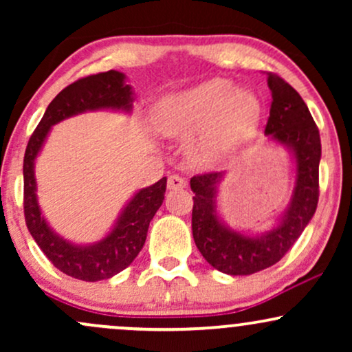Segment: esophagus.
<instances>
[{
    "label": "esophagus",
    "mask_w": 352,
    "mask_h": 352,
    "mask_svg": "<svg viewBox=\"0 0 352 352\" xmlns=\"http://www.w3.org/2000/svg\"><path fill=\"white\" fill-rule=\"evenodd\" d=\"M187 187V180L180 175H170L167 182V188L168 190H182Z\"/></svg>",
    "instance_id": "1"
}]
</instances>
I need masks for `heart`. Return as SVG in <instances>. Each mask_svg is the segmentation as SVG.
Wrapping results in <instances>:
<instances>
[{
  "label": "heart",
  "instance_id": "heart-1",
  "mask_svg": "<svg viewBox=\"0 0 352 352\" xmlns=\"http://www.w3.org/2000/svg\"><path fill=\"white\" fill-rule=\"evenodd\" d=\"M260 116V100L253 92L215 78L160 99L153 109V124L168 137H187L199 131L193 155L212 162L248 142Z\"/></svg>",
  "mask_w": 352,
  "mask_h": 352
}]
</instances>
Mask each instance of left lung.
<instances>
[{"instance_id":"left-lung-1","label":"left lung","mask_w":352,"mask_h":352,"mask_svg":"<svg viewBox=\"0 0 352 352\" xmlns=\"http://www.w3.org/2000/svg\"><path fill=\"white\" fill-rule=\"evenodd\" d=\"M272 107L265 134L285 145L296 164V182L292 201L278 225L261 235L235 232L217 215V185L223 172L192 177V233L197 248L213 268L221 273L253 274L281 260L296 243L309 223L319 199V160L321 139L308 106L280 76L268 72Z\"/></svg>"}]
</instances>
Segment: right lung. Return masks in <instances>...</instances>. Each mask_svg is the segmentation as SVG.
<instances>
[{
	"instance_id": "right-lung-1",
	"label": "right lung",
	"mask_w": 352,
	"mask_h": 352,
	"mask_svg": "<svg viewBox=\"0 0 352 352\" xmlns=\"http://www.w3.org/2000/svg\"><path fill=\"white\" fill-rule=\"evenodd\" d=\"M134 92L125 84V76L119 71L99 72L78 79L64 87L52 99L44 112L41 122L28 142L24 153V218L28 230L47 260L59 272L82 281H100L112 278L127 268L145 243L151 220L164 201L167 177L151 187L139 190L117 218L111 233L92 245H74L51 230L41 215L36 195L34 160L43 148L51 127L67 117L86 111L112 109L132 111Z\"/></svg>"
}]
</instances>
